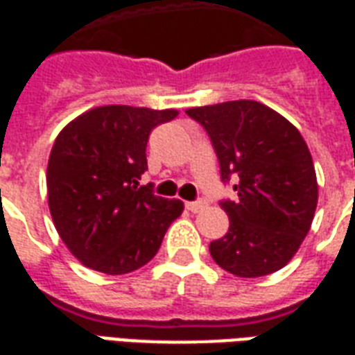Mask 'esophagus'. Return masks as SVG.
I'll list each match as a JSON object with an SVG mask.
<instances>
[{"instance_id": "obj_1", "label": "esophagus", "mask_w": 355, "mask_h": 355, "mask_svg": "<svg viewBox=\"0 0 355 355\" xmlns=\"http://www.w3.org/2000/svg\"><path fill=\"white\" fill-rule=\"evenodd\" d=\"M186 209L193 212V214H198V212H201L207 209V201H205V199H199V201H190V203H186Z\"/></svg>"}]
</instances>
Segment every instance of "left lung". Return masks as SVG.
I'll use <instances>...</instances> for the list:
<instances>
[{"mask_svg":"<svg viewBox=\"0 0 355 355\" xmlns=\"http://www.w3.org/2000/svg\"><path fill=\"white\" fill-rule=\"evenodd\" d=\"M186 114L209 133L222 180L237 178V199L220 203L230 230L209 246L212 259L241 278L282 269L306 237L318 205L316 171L303 135L250 99L191 107Z\"/></svg>","mask_w":355,"mask_h":355,"instance_id":"left-lung-1","label":"left lung"}]
</instances>
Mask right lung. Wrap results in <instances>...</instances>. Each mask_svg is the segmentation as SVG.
Wrapping results in <instances>:
<instances>
[{
  "label": "right lung",
  "instance_id": "right-lung-1",
  "mask_svg": "<svg viewBox=\"0 0 355 355\" xmlns=\"http://www.w3.org/2000/svg\"><path fill=\"white\" fill-rule=\"evenodd\" d=\"M177 116L175 109L103 105L58 133L46 167L49 209L58 235L83 265L125 275L157 254L184 205L154 196L139 180L150 131Z\"/></svg>",
  "mask_w": 355,
  "mask_h": 355
}]
</instances>
